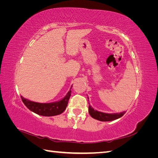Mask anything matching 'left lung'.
Instances as JSON below:
<instances>
[{"label":"left lung","instance_id":"obj_1","mask_svg":"<svg viewBox=\"0 0 158 158\" xmlns=\"http://www.w3.org/2000/svg\"><path fill=\"white\" fill-rule=\"evenodd\" d=\"M88 99H89L88 98ZM89 102V99H88ZM88 112L90 114V116L92 118L97 119L100 121H111L115 120L118 118L121 117L124 115L126 112H122L120 113H115V114H109V113H105L102 112H99L94 110L90 106L88 107Z\"/></svg>","mask_w":158,"mask_h":158}]
</instances>
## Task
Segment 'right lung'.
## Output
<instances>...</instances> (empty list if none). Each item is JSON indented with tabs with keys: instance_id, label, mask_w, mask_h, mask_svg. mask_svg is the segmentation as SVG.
<instances>
[{
	"instance_id": "right-lung-1",
	"label": "right lung",
	"mask_w": 158,
	"mask_h": 158,
	"mask_svg": "<svg viewBox=\"0 0 158 158\" xmlns=\"http://www.w3.org/2000/svg\"><path fill=\"white\" fill-rule=\"evenodd\" d=\"M70 95L71 90L69 91L67 95L60 101L50 103H41L31 102L22 96H21V99L23 103L30 111L40 115L50 117L58 115L64 111Z\"/></svg>"
}]
</instances>
